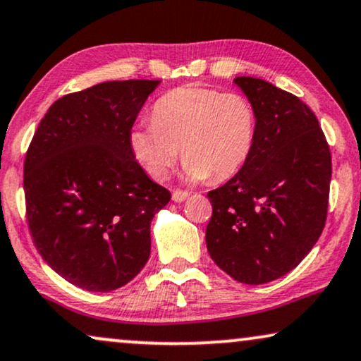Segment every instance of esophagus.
Listing matches in <instances>:
<instances>
[{
  "mask_svg": "<svg viewBox=\"0 0 361 361\" xmlns=\"http://www.w3.org/2000/svg\"><path fill=\"white\" fill-rule=\"evenodd\" d=\"M188 193H186V191H180V190H176V191H173L171 193V200L175 201V203H183V201L188 198Z\"/></svg>",
  "mask_w": 361,
  "mask_h": 361,
  "instance_id": "34e87169",
  "label": "esophagus"
}]
</instances>
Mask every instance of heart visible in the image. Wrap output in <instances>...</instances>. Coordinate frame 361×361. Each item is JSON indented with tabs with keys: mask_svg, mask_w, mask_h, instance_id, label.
<instances>
[{
	"mask_svg": "<svg viewBox=\"0 0 361 361\" xmlns=\"http://www.w3.org/2000/svg\"><path fill=\"white\" fill-rule=\"evenodd\" d=\"M256 132V109L244 95L186 85L158 99L153 122L137 123L128 143L153 180H165L181 148L186 180L219 183L246 165Z\"/></svg>",
	"mask_w": 361,
	"mask_h": 361,
	"instance_id": "1",
	"label": "heart"
}]
</instances>
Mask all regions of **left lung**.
<instances>
[{
	"instance_id": "1",
	"label": "left lung",
	"mask_w": 361,
	"mask_h": 361,
	"mask_svg": "<svg viewBox=\"0 0 361 361\" xmlns=\"http://www.w3.org/2000/svg\"><path fill=\"white\" fill-rule=\"evenodd\" d=\"M257 114L256 143L241 170L209 191L206 247L216 266L249 286L300 264L324 231L331 157L315 114L256 77H236Z\"/></svg>"
}]
</instances>
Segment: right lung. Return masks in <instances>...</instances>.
I'll return each instance as SVG.
<instances>
[{
    "instance_id": "right-lung-1",
    "label": "right lung",
    "mask_w": 361,
    "mask_h": 361,
    "mask_svg": "<svg viewBox=\"0 0 361 361\" xmlns=\"http://www.w3.org/2000/svg\"><path fill=\"white\" fill-rule=\"evenodd\" d=\"M160 80H109L51 105L24 160L26 218L47 266L90 292L132 281L150 257L170 191L147 176L128 135Z\"/></svg>"
}]
</instances>
